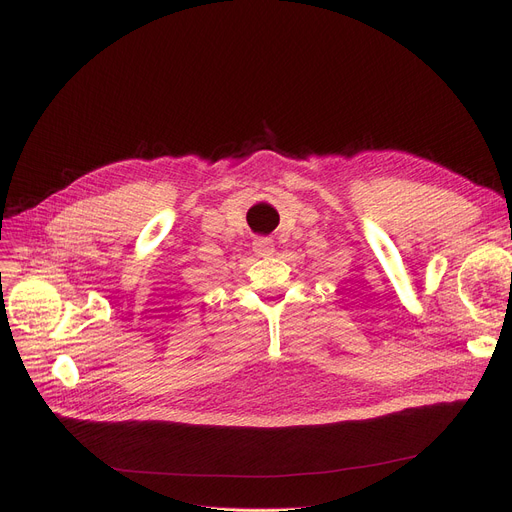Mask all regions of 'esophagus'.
<instances>
[{
    "mask_svg": "<svg viewBox=\"0 0 512 512\" xmlns=\"http://www.w3.org/2000/svg\"><path fill=\"white\" fill-rule=\"evenodd\" d=\"M253 251H255L257 255H274L276 247H274V242H272L270 238H257V240L253 242Z\"/></svg>",
    "mask_w": 512,
    "mask_h": 512,
    "instance_id": "esophagus-1",
    "label": "esophagus"
}]
</instances>
